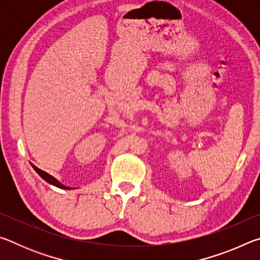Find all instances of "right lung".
Here are the masks:
<instances>
[{
	"mask_svg": "<svg viewBox=\"0 0 260 260\" xmlns=\"http://www.w3.org/2000/svg\"><path fill=\"white\" fill-rule=\"evenodd\" d=\"M32 166H33V169H34L35 171H37V173H38L39 175H40V177H41L43 180H46V181H47L48 183L54 184V186L58 187V188H60V189H71L70 187H67V186H64V184H61V183L58 181V180L55 179L54 177H52V175L48 174L47 172H45V171L38 169V167L34 166L33 164H32Z\"/></svg>",
	"mask_w": 260,
	"mask_h": 260,
	"instance_id": "obj_1",
	"label": "right lung"
}]
</instances>
